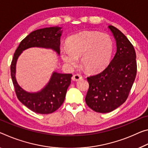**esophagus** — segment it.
Wrapping results in <instances>:
<instances>
[{
  "label": "esophagus",
  "mask_w": 148,
  "mask_h": 148,
  "mask_svg": "<svg viewBox=\"0 0 148 148\" xmlns=\"http://www.w3.org/2000/svg\"><path fill=\"white\" fill-rule=\"evenodd\" d=\"M82 78V76L81 75L79 74H74L72 77V79L73 81H78V80H79V79H81Z\"/></svg>",
  "instance_id": "1"
}]
</instances>
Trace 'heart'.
<instances>
[{
  "label": "heart",
  "mask_w": 148,
  "mask_h": 148,
  "mask_svg": "<svg viewBox=\"0 0 148 148\" xmlns=\"http://www.w3.org/2000/svg\"><path fill=\"white\" fill-rule=\"evenodd\" d=\"M113 42L109 35L97 32H84L70 36L67 47L61 49L62 58L67 64L74 66L81 57V64L87 71L95 72L109 62Z\"/></svg>",
  "instance_id": "obj_1"
}]
</instances>
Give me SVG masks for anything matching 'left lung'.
Wrapping results in <instances>:
<instances>
[{"instance_id":"1","label":"left lung","mask_w":148,"mask_h":148,"mask_svg":"<svg viewBox=\"0 0 148 148\" xmlns=\"http://www.w3.org/2000/svg\"><path fill=\"white\" fill-rule=\"evenodd\" d=\"M116 43V53L109 65L99 73L87 78L88 106L97 112L116 109L127 99L136 76V52L132 44L120 30L109 25Z\"/></svg>"}]
</instances>
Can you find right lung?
Returning a JSON list of instances; mask_svg holds the SVG:
<instances>
[{
	"label": "right lung",
	"mask_w": 148,
	"mask_h": 148,
	"mask_svg": "<svg viewBox=\"0 0 148 148\" xmlns=\"http://www.w3.org/2000/svg\"><path fill=\"white\" fill-rule=\"evenodd\" d=\"M60 29L61 27H46L30 33L20 42L12 60L11 78L16 96L22 104L36 113H52L61 106L71 82L72 74L54 72L47 85L40 92L28 93L21 88L16 80V61L22 51L33 47L51 48L59 54L62 33Z\"/></svg>",
	"instance_id": "1"
}]
</instances>
